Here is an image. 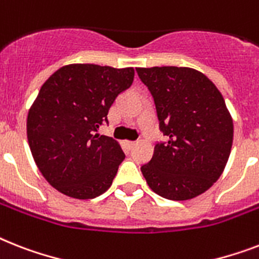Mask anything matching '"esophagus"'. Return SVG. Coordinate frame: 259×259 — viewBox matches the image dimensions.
<instances>
[{"mask_svg":"<svg viewBox=\"0 0 259 259\" xmlns=\"http://www.w3.org/2000/svg\"><path fill=\"white\" fill-rule=\"evenodd\" d=\"M136 145H137L136 141H125V146L127 149H133Z\"/></svg>","mask_w":259,"mask_h":259,"instance_id":"1","label":"esophagus"}]
</instances>
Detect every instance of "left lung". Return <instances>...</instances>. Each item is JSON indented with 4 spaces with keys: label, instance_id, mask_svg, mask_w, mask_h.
<instances>
[{
    "label": "left lung",
    "instance_id": "8db88e82",
    "mask_svg": "<svg viewBox=\"0 0 259 259\" xmlns=\"http://www.w3.org/2000/svg\"><path fill=\"white\" fill-rule=\"evenodd\" d=\"M155 104L166 141L141 171L166 199L185 201L205 193L224 171L233 144V121L220 90L190 68H137Z\"/></svg>",
    "mask_w": 259,
    "mask_h": 259
}]
</instances>
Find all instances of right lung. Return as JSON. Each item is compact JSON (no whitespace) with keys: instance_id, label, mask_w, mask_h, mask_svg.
Returning a JSON list of instances; mask_svg holds the SVG:
<instances>
[{"instance_id":"1","label":"right lung","mask_w":259,"mask_h":259,"mask_svg":"<svg viewBox=\"0 0 259 259\" xmlns=\"http://www.w3.org/2000/svg\"><path fill=\"white\" fill-rule=\"evenodd\" d=\"M133 79V68L73 64L42 85L27 114V141L42 176L62 194L92 199L111 186L125 154L97 130Z\"/></svg>"}]
</instances>
